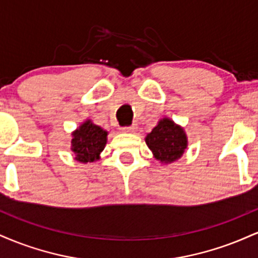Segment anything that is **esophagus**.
Listing matches in <instances>:
<instances>
[{"label": "esophagus", "mask_w": 258, "mask_h": 258, "mask_svg": "<svg viewBox=\"0 0 258 258\" xmlns=\"http://www.w3.org/2000/svg\"><path fill=\"white\" fill-rule=\"evenodd\" d=\"M136 130H137V126L132 125V126L122 127V128H121V131H122V132H131V133H133V132H136Z\"/></svg>", "instance_id": "esophagus-1"}]
</instances>
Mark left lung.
<instances>
[{
    "instance_id": "8db88e82",
    "label": "left lung",
    "mask_w": 258,
    "mask_h": 258,
    "mask_svg": "<svg viewBox=\"0 0 258 258\" xmlns=\"http://www.w3.org/2000/svg\"><path fill=\"white\" fill-rule=\"evenodd\" d=\"M146 143L156 160L167 164L183 155L186 148V136L182 127L170 119H164L148 133Z\"/></svg>"
}]
</instances>
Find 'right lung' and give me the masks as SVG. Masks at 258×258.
Returning a JSON list of instances; mask_svg holds the SVG:
<instances>
[{"label": "right lung", "instance_id": "1", "mask_svg": "<svg viewBox=\"0 0 258 258\" xmlns=\"http://www.w3.org/2000/svg\"><path fill=\"white\" fill-rule=\"evenodd\" d=\"M106 133L99 126L86 121L73 133V152L80 162H93L99 159V154L104 149L106 143Z\"/></svg>", "mask_w": 258, "mask_h": 258}]
</instances>
